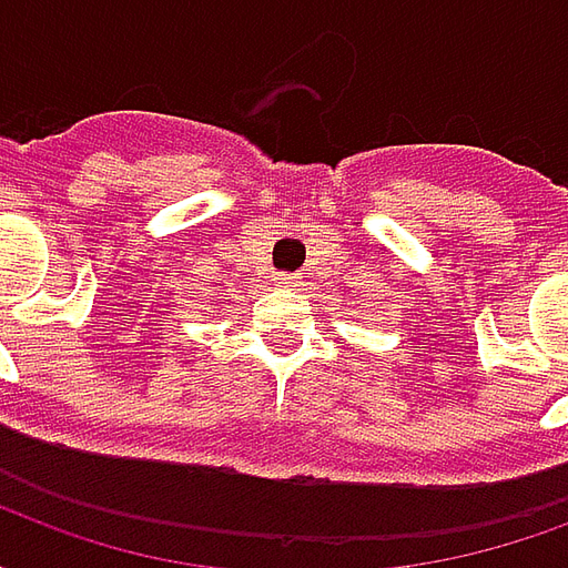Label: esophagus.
I'll return each instance as SVG.
<instances>
[{"label":"esophagus","instance_id":"34e87169","mask_svg":"<svg viewBox=\"0 0 568 568\" xmlns=\"http://www.w3.org/2000/svg\"><path fill=\"white\" fill-rule=\"evenodd\" d=\"M280 280H283V285H297V276H292V273H283Z\"/></svg>","mask_w":568,"mask_h":568}]
</instances>
